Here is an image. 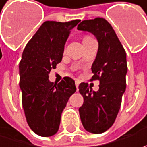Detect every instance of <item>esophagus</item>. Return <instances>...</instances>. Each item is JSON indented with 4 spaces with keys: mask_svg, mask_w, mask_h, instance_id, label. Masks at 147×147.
<instances>
[{
    "mask_svg": "<svg viewBox=\"0 0 147 147\" xmlns=\"http://www.w3.org/2000/svg\"><path fill=\"white\" fill-rule=\"evenodd\" d=\"M78 85H79V81H78V80H76V81H75V86H76L77 91L78 90Z\"/></svg>",
    "mask_w": 147,
    "mask_h": 147,
    "instance_id": "34e87169",
    "label": "esophagus"
}]
</instances>
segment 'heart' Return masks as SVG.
Wrapping results in <instances>:
<instances>
[{
    "instance_id": "1",
    "label": "heart",
    "mask_w": 147,
    "mask_h": 147,
    "mask_svg": "<svg viewBox=\"0 0 147 147\" xmlns=\"http://www.w3.org/2000/svg\"><path fill=\"white\" fill-rule=\"evenodd\" d=\"M88 38H91L90 37H85L84 38H83V40H85V39H88Z\"/></svg>"
}]
</instances>
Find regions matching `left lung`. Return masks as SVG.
Instances as JSON below:
<instances>
[{
	"instance_id": "1",
	"label": "left lung",
	"mask_w": 147,
	"mask_h": 147,
	"mask_svg": "<svg viewBox=\"0 0 147 147\" xmlns=\"http://www.w3.org/2000/svg\"><path fill=\"white\" fill-rule=\"evenodd\" d=\"M78 29L92 33L98 41L91 81L99 80V90L92 91L87 82L80 83L79 92L84 100L78 110L84 128L99 134L113 125L120 109L126 89V52L112 26L103 18L83 20Z\"/></svg>"
}]
</instances>
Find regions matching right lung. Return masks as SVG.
I'll return each instance as SVG.
<instances>
[{"mask_svg":"<svg viewBox=\"0 0 147 147\" xmlns=\"http://www.w3.org/2000/svg\"><path fill=\"white\" fill-rule=\"evenodd\" d=\"M79 22H44L23 51L20 62L22 104L28 126L41 137L57 133L62 111L76 92L71 78L54 83L49 74L61 62L70 30Z\"/></svg>","mask_w":147,"mask_h":147,"instance_id":"1","label":"right lung"}]
</instances>
